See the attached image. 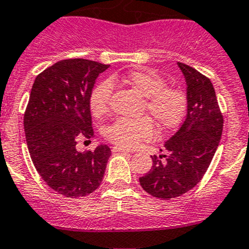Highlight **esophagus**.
Wrapping results in <instances>:
<instances>
[{
  "instance_id": "obj_1",
  "label": "esophagus",
  "mask_w": 249,
  "mask_h": 249,
  "mask_svg": "<svg viewBox=\"0 0 249 249\" xmlns=\"http://www.w3.org/2000/svg\"><path fill=\"white\" fill-rule=\"evenodd\" d=\"M112 150L114 153H131V150L125 149V148H122V147H117V145H115V147H113Z\"/></svg>"
}]
</instances>
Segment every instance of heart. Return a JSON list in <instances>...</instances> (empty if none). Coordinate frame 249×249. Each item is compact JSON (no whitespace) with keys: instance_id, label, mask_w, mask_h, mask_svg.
Listing matches in <instances>:
<instances>
[{"instance_id":"obj_1","label":"heart","mask_w":249,"mask_h":249,"mask_svg":"<svg viewBox=\"0 0 249 249\" xmlns=\"http://www.w3.org/2000/svg\"><path fill=\"white\" fill-rule=\"evenodd\" d=\"M123 82L144 97L143 112H147L162 131L173 130L183 122L188 110L184 90L166 87L160 74L150 70H134L123 77ZM113 84L109 80L99 83L89 96V107L94 117L100 118L109 109ZM149 117L140 119L120 118L107 125L104 136L122 148H134L141 141L154 135V124Z\"/></svg>"}]
</instances>
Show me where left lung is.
I'll use <instances>...</instances> for the list:
<instances>
[{
  "mask_svg": "<svg viewBox=\"0 0 249 249\" xmlns=\"http://www.w3.org/2000/svg\"><path fill=\"white\" fill-rule=\"evenodd\" d=\"M178 67L187 83V117L164 143L167 154L152 157V169L140 178L141 187L161 200L180 196L201 180L223 132V115L211 80L182 62Z\"/></svg>",
  "mask_w": 249,
  "mask_h": 249,
  "instance_id": "left-lung-1",
  "label": "left lung"
}]
</instances>
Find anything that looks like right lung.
<instances>
[{
  "instance_id": "right-lung-1",
  "label": "right lung",
  "mask_w": 249,
  "mask_h": 249,
  "mask_svg": "<svg viewBox=\"0 0 249 249\" xmlns=\"http://www.w3.org/2000/svg\"><path fill=\"white\" fill-rule=\"evenodd\" d=\"M109 65L67 59L48 67L35 79L24 114L30 157L42 179L66 197L91 194L100 187L110 148L79 153L78 140L91 139L89 96L96 78Z\"/></svg>"
}]
</instances>
